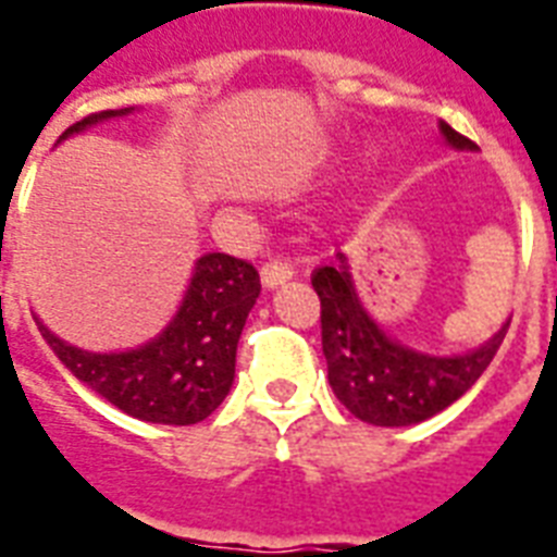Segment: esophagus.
<instances>
[{"instance_id":"34e87169","label":"esophagus","mask_w":557,"mask_h":557,"mask_svg":"<svg viewBox=\"0 0 557 557\" xmlns=\"http://www.w3.org/2000/svg\"><path fill=\"white\" fill-rule=\"evenodd\" d=\"M260 277H262V286L271 292V288H280L283 283H288V280L295 277V271H292V265H288V262L271 260L260 269Z\"/></svg>"}]
</instances>
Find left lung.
Here are the masks:
<instances>
[{
  "label": "left lung",
  "mask_w": 557,
  "mask_h": 557,
  "mask_svg": "<svg viewBox=\"0 0 557 557\" xmlns=\"http://www.w3.org/2000/svg\"><path fill=\"white\" fill-rule=\"evenodd\" d=\"M440 133L454 150H476V144L445 121H440ZM312 286L321 297V338L332 393L356 419L379 428L419 424L466 396L509 330L506 321L485 344L462 356H431L381 330L358 297L347 253L338 251L335 260L314 271Z\"/></svg>",
  "instance_id": "8db88e82"
}]
</instances>
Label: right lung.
<instances>
[{"label": "right lung", "instance_id": "1", "mask_svg": "<svg viewBox=\"0 0 557 557\" xmlns=\"http://www.w3.org/2000/svg\"><path fill=\"white\" fill-rule=\"evenodd\" d=\"M129 112L133 107L83 117L60 135V141ZM257 297L260 274L251 262L213 251L196 260L176 314L141 347L89 352L57 338L39 318L34 321L54 356L74 372V379H81L109 405L141 422L196 424L208 419L231 393L236 344Z\"/></svg>", "mask_w": 557, "mask_h": 557}]
</instances>
